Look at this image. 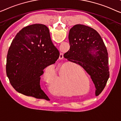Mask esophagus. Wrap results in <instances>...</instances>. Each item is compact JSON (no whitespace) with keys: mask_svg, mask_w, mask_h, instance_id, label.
Listing matches in <instances>:
<instances>
[{"mask_svg":"<svg viewBox=\"0 0 121 121\" xmlns=\"http://www.w3.org/2000/svg\"><path fill=\"white\" fill-rule=\"evenodd\" d=\"M63 57H64V55H63V54H61L60 57H59V59H60V60L63 59Z\"/></svg>","mask_w":121,"mask_h":121,"instance_id":"34e87169","label":"esophagus"}]
</instances>
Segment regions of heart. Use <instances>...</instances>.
I'll return each instance as SVG.
<instances>
[{"label": "heart", "instance_id": "b5f03b06", "mask_svg": "<svg viewBox=\"0 0 121 121\" xmlns=\"http://www.w3.org/2000/svg\"><path fill=\"white\" fill-rule=\"evenodd\" d=\"M79 69L80 68H79ZM71 67H63L61 69L59 75L57 77L56 84L54 86L56 93L60 95H67L72 93L70 88L71 84V78L68 76V73L71 71ZM81 70V69H80ZM43 79L45 82L50 87L53 86L56 82V77L54 71L51 69H46L43 74ZM74 87L77 88L82 91H85L87 87V84L84 81H79L73 84Z\"/></svg>", "mask_w": 121, "mask_h": 121}]
</instances>
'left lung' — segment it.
Here are the masks:
<instances>
[{"label":"left lung","instance_id":"8db88e82","mask_svg":"<svg viewBox=\"0 0 121 121\" xmlns=\"http://www.w3.org/2000/svg\"><path fill=\"white\" fill-rule=\"evenodd\" d=\"M68 39L70 49L64 57L85 70L95 85V95H99L109 78V57L102 37L91 27L77 24L70 29Z\"/></svg>","mask_w":121,"mask_h":121}]
</instances>
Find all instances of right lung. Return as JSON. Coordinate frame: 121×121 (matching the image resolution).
Returning a JSON list of instances; mask_svg holds the SVG:
<instances>
[{
	"label": "right lung",
	"instance_id": "right-lung-1",
	"mask_svg": "<svg viewBox=\"0 0 121 121\" xmlns=\"http://www.w3.org/2000/svg\"><path fill=\"white\" fill-rule=\"evenodd\" d=\"M59 56L45 25L22 29L12 41L6 57V74L12 87L27 96L46 99L48 96L41 88V76Z\"/></svg>",
	"mask_w": 121,
	"mask_h": 121
}]
</instances>
